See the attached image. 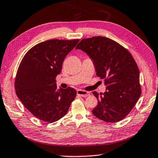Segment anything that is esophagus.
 Returning <instances> with one entry per match:
<instances>
[{"instance_id": "obj_1", "label": "esophagus", "mask_w": 158, "mask_h": 158, "mask_svg": "<svg viewBox=\"0 0 158 158\" xmlns=\"http://www.w3.org/2000/svg\"><path fill=\"white\" fill-rule=\"evenodd\" d=\"M77 94L80 96H81V97H87V96L90 95V93L88 91H84V90L78 89L77 90Z\"/></svg>"}]
</instances>
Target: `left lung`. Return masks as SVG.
Here are the masks:
<instances>
[{"mask_svg":"<svg viewBox=\"0 0 158 158\" xmlns=\"http://www.w3.org/2000/svg\"><path fill=\"white\" fill-rule=\"evenodd\" d=\"M76 49L91 59L96 75L105 79L106 91H93L98 104L92 110L99 119L116 123L128 114L141 94L140 72L131 54L119 44L105 37L84 39Z\"/></svg>","mask_w":158,"mask_h":158,"instance_id":"1","label":"left lung"}]
</instances>
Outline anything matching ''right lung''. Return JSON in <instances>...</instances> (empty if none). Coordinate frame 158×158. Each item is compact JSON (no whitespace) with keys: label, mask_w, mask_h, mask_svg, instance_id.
Wrapping results in <instances>:
<instances>
[{"label":"right lung","mask_w":158,"mask_h":158,"mask_svg":"<svg viewBox=\"0 0 158 158\" xmlns=\"http://www.w3.org/2000/svg\"><path fill=\"white\" fill-rule=\"evenodd\" d=\"M79 40H50L35 45L22 59L16 75V95L35 117L52 123L65 116L76 96L72 87L59 89L60 74L65 56Z\"/></svg>","instance_id":"right-lung-1"}]
</instances>
